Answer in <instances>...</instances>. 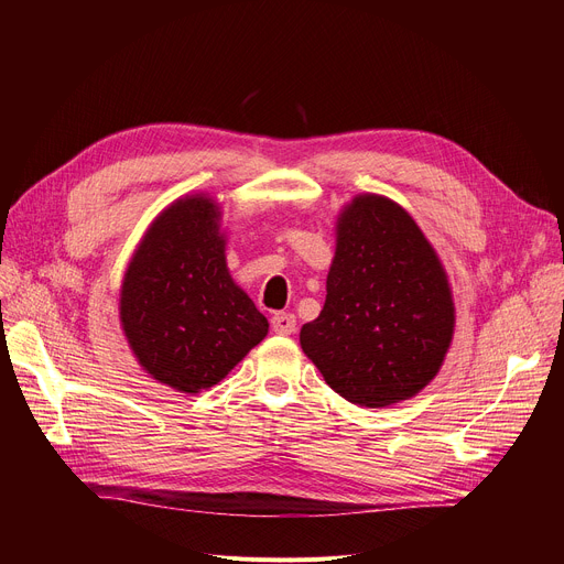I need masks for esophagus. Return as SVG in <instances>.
I'll list each match as a JSON object with an SVG mask.
<instances>
[{
  "label": "esophagus",
  "instance_id": "obj_1",
  "mask_svg": "<svg viewBox=\"0 0 564 564\" xmlns=\"http://www.w3.org/2000/svg\"><path fill=\"white\" fill-rule=\"evenodd\" d=\"M272 329L281 336H288L297 329V317H294L292 313H276V315H272Z\"/></svg>",
  "mask_w": 564,
  "mask_h": 564
}]
</instances>
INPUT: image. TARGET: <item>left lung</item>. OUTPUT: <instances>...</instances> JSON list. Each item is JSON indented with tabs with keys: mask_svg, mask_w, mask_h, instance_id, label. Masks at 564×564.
Listing matches in <instances>:
<instances>
[{
	"mask_svg": "<svg viewBox=\"0 0 564 564\" xmlns=\"http://www.w3.org/2000/svg\"><path fill=\"white\" fill-rule=\"evenodd\" d=\"M327 302L300 340L324 381L351 404L387 406L434 379L451 347L455 306L425 235L383 196L338 217Z\"/></svg>",
	"mask_w": 564,
	"mask_h": 564,
	"instance_id": "8db88e82",
	"label": "left lung"
}]
</instances>
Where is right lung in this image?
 Listing matches in <instances>:
<instances>
[{
  "label": "right lung",
  "mask_w": 564,
  "mask_h": 564,
  "mask_svg": "<svg viewBox=\"0 0 564 564\" xmlns=\"http://www.w3.org/2000/svg\"><path fill=\"white\" fill-rule=\"evenodd\" d=\"M219 207L187 196L143 235L126 272L121 322L134 357L166 387H215L267 336V317L228 274Z\"/></svg>",
  "instance_id": "1"
}]
</instances>
